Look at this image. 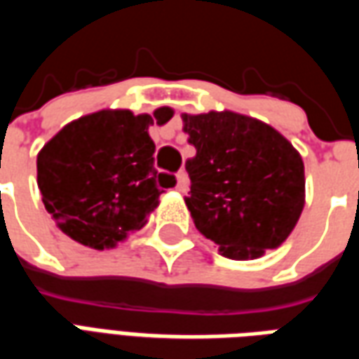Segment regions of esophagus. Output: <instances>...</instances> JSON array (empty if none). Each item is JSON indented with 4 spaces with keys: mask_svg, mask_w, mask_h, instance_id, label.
Wrapping results in <instances>:
<instances>
[{
    "mask_svg": "<svg viewBox=\"0 0 359 359\" xmlns=\"http://www.w3.org/2000/svg\"><path fill=\"white\" fill-rule=\"evenodd\" d=\"M177 190L179 192H187L188 190V172L184 169H180L177 172Z\"/></svg>",
    "mask_w": 359,
    "mask_h": 359,
    "instance_id": "esophagus-1",
    "label": "esophagus"
}]
</instances>
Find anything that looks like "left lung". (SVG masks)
Instances as JSON below:
<instances>
[{"mask_svg":"<svg viewBox=\"0 0 359 359\" xmlns=\"http://www.w3.org/2000/svg\"><path fill=\"white\" fill-rule=\"evenodd\" d=\"M196 156L184 198L196 229L231 259L264 256L304 210V161L283 134L233 111L182 115Z\"/></svg>","mask_w":359,"mask_h":359,"instance_id":"1","label":"left lung"}]
</instances>
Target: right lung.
I'll use <instances>...</instances> for the list:
<instances>
[{"label": "right lung", "instance_id": "obj_1", "mask_svg": "<svg viewBox=\"0 0 359 359\" xmlns=\"http://www.w3.org/2000/svg\"><path fill=\"white\" fill-rule=\"evenodd\" d=\"M172 109L151 115L103 109L63 126L38 154L42 202L59 229L90 248H113L146 225L175 175L154 167L148 126L165 125Z\"/></svg>", "mask_w": 359, "mask_h": 359}]
</instances>
